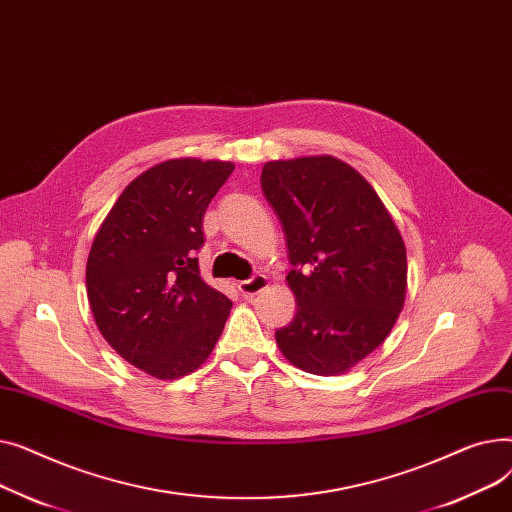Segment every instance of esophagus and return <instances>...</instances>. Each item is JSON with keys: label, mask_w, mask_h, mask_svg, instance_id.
Instances as JSON below:
<instances>
[{"label": "esophagus", "mask_w": 512, "mask_h": 512, "mask_svg": "<svg viewBox=\"0 0 512 512\" xmlns=\"http://www.w3.org/2000/svg\"><path fill=\"white\" fill-rule=\"evenodd\" d=\"M265 286H267V278L263 274H255L249 280L238 282V290H240L242 297H253V294L261 292Z\"/></svg>", "instance_id": "34e87169"}]
</instances>
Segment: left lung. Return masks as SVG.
I'll list each match as a JSON object with an SVG mask.
<instances>
[{"instance_id":"8db88e82","label":"left lung","mask_w":512,"mask_h":512,"mask_svg":"<svg viewBox=\"0 0 512 512\" xmlns=\"http://www.w3.org/2000/svg\"><path fill=\"white\" fill-rule=\"evenodd\" d=\"M261 191L282 222L297 315L276 330L303 371L338 375L378 348L405 305L407 251L371 184L321 155L267 161Z\"/></svg>"}]
</instances>
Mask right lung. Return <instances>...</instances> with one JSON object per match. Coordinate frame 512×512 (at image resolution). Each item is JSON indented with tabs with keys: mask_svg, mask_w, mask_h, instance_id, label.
Listing matches in <instances>:
<instances>
[{
	"mask_svg": "<svg viewBox=\"0 0 512 512\" xmlns=\"http://www.w3.org/2000/svg\"><path fill=\"white\" fill-rule=\"evenodd\" d=\"M228 161L170 159L134 178L103 220L87 261L95 324L130 365L159 380L211 355L232 301L199 276L203 215Z\"/></svg>",
	"mask_w": 512,
	"mask_h": 512,
	"instance_id": "add662e5",
	"label": "right lung"
}]
</instances>
